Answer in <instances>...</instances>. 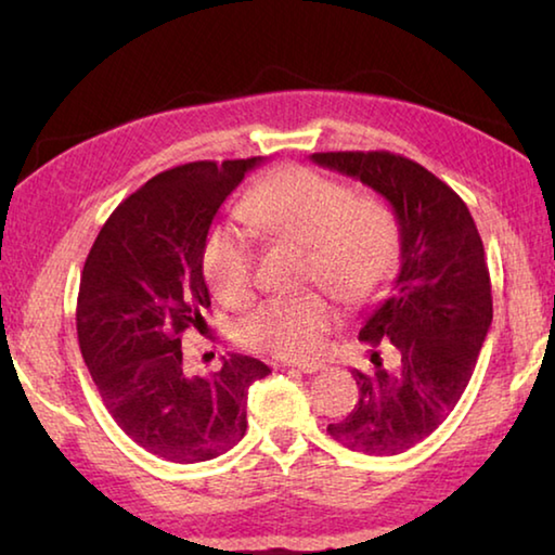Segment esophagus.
<instances>
[{
  "mask_svg": "<svg viewBox=\"0 0 555 555\" xmlns=\"http://www.w3.org/2000/svg\"><path fill=\"white\" fill-rule=\"evenodd\" d=\"M286 367H291V370H298V372H304V374H315L318 370H323V362H308V360H288L286 362Z\"/></svg>",
  "mask_w": 555,
  "mask_h": 555,
  "instance_id": "obj_1",
  "label": "esophagus"
}]
</instances>
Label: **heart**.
<instances>
[{"mask_svg": "<svg viewBox=\"0 0 555 555\" xmlns=\"http://www.w3.org/2000/svg\"><path fill=\"white\" fill-rule=\"evenodd\" d=\"M242 215L271 237L306 244V281L325 284L345 304H367L397 267V228L374 198H352L350 188L306 166L281 168L251 188ZM203 274L215 296L242 304L255 286V249L247 232L215 224L203 242ZM340 323L325 291L269 298L237 325L244 347L274 357H313Z\"/></svg>", "mask_w": 555, "mask_h": 555, "instance_id": "obj_1", "label": "heart"}]
</instances>
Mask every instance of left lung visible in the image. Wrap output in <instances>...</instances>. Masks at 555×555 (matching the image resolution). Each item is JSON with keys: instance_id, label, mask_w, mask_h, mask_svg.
Returning <instances> with one entry per match:
<instances>
[{"instance_id": "left-lung-1", "label": "left lung", "mask_w": 555, "mask_h": 555, "mask_svg": "<svg viewBox=\"0 0 555 555\" xmlns=\"http://www.w3.org/2000/svg\"><path fill=\"white\" fill-rule=\"evenodd\" d=\"M318 166L352 176L391 205L401 267L391 296L367 315L360 340L372 372L352 370L354 409L327 426L337 443L397 455L443 424L473 377L492 325V284L477 224L463 198L416 162L391 152H321Z\"/></svg>"}]
</instances>
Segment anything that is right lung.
Returning a JSON list of instances; mask_svg holds the SVG:
<instances>
[{
  "instance_id": "1",
  "label": "right lung",
  "mask_w": 555,
  "mask_h": 555,
  "mask_svg": "<svg viewBox=\"0 0 555 555\" xmlns=\"http://www.w3.org/2000/svg\"><path fill=\"white\" fill-rule=\"evenodd\" d=\"M261 156L193 162L121 201L80 274L75 327L82 360L117 426L171 463H203L247 430V393L271 372L247 354L191 377L181 337L205 325L203 242L222 201Z\"/></svg>"
}]
</instances>
